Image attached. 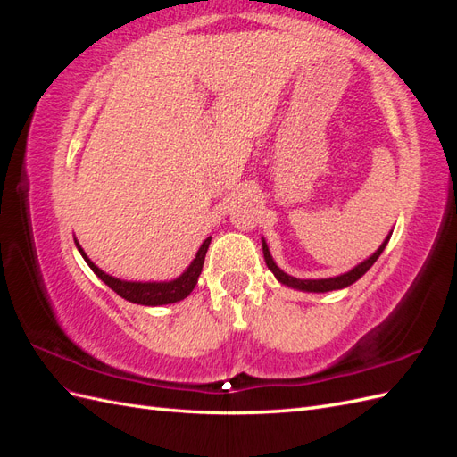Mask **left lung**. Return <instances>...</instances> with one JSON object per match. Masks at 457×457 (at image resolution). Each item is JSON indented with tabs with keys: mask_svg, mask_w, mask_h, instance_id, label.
I'll use <instances>...</instances> for the list:
<instances>
[{
	"mask_svg": "<svg viewBox=\"0 0 457 457\" xmlns=\"http://www.w3.org/2000/svg\"><path fill=\"white\" fill-rule=\"evenodd\" d=\"M386 242H389V238H386L381 245L379 250L373 253L370 259H366L364 262H361V265L354 267L353 270H349L347 274H341V276H336V278H322V280H301V278H294V276H289L286 272H282L278 267H276V262L272 261L270 257V252L267 244L262 242V255H265V261H267V267L272 270V274L278 278L282 284L286 286H292V287H297V289H305V292H331V289H343L351 286L353 282H356L358 278H361L362 274H366L370 270V267L373 265V262L378 261V257L383 253Z\"/></svg>",
	"mask_w": 457,
	"mask_h": 457,
	"instance_id": "1",
	"label": "left lung"
}]
</instances>
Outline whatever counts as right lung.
Masks as SVG:
<instances>
[{
  "label": "right lung",
  "mask_w": 457,
  "mask_h": 457,
  "mask_svg": "<svg viewBox=\"0 0 457 457\" xmlns=\"http://www.w3.org/2000/svg\"><path fill=\"white\" fill-rule=\"evenodd\" d=\"M210 242H212V237L202 244V247L196 253V259L190 262V267L181 276H179L177 280H171V282H126V280H118V278H114V276H110V274L103 272L99 267H96L95 262L86 255V252L81 250V245L78 242H76V245H78L81 257L87 261V265L91 267V270L96 276H99V278L108 287H112L120 297L128 299L131 303H137V305L158 307V305H168V303L181 301L192 292V289H195V286L198 284V276L202 272L204 259H205V253H207V247H210Z\"/></svg>",
  "instance_id": "right-lung-1"
}]
</instances>
